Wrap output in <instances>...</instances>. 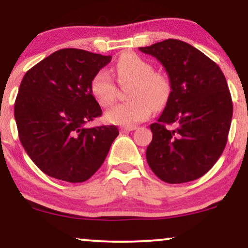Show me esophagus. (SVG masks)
Instances as JSON below:
<instances>
[{"label": "esophagus", "instance_id": "obj_1", "mask_svg": "<svg viewBox=\"0 0 248 248\" xmlns=\"http://www.w3.org/2000/svg\"><path fill=\"white\" fill-rule=\"evenodd\" d=\"M134 129H136V126H122L121 128H120V130L122 133H124V132H132V130H134Z\"/></svg>", "mask_w": 248, "mask_h": 248}]
</instances>
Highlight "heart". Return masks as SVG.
I'll use <instances>...</instances> for the list:
<instances>
[{"instance_id": "heart-1", "label": "heart", "mask_w": 248, "mask_h": 248, "mask_svg": "<svg viewBox=\"0 0 248 248\" xmlns=\"http://www.w3.org/2000/svg\"><path fill=\"white\" fill-rule=\"evenodd\" d=\"M115 70L119 82L132 84L127 90L129 100L106 112L105 118L108 122L132 126L149 118L153 108L160 110L166 106L171 94V81L166 73L154 71L149 62L132 52L124 53L119 58ZM90 91L102 107L110 106L116 98V85L106 70L93 76Z\"/></svg>"}]
</instances>
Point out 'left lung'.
Returning <instances> with one entry per match:
<instances>
[{
	"label": "left lung",
	"instance_id": "obj_1",
	"mask_svg": "<svg viewBox=\"0 0 248 248\" xmlns=\"http://www.w3.org/2000/svg\"><path fill=\"white\" fill-rule=\"evenodd\" d=\"M141 52L155 57L171 81V94L157 122L146 157L170 184L195 181L223 154L232 120V99L220 67L192 45L166 39Z\"/></svg>",
	"mask_w": 248,
	"mask_h": 248
}]
</instances>
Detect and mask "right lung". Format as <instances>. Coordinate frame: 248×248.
I'll list each match as a JSON object with an SVG mask.
<instances>
[{
  "instance_id": "right-lung-1",
  "label": "right lung",
  "mask_w": 248,
  "mask_h": 248,
  "mask_svg": "<svg viewBox=\"0 0 248 248\" xmlns=\"http://www.w3.org/2000/svg\"><path fill=\"white\" fill-rule=\"evenodd\" d=\"M110 59L85 50L62 49L23 77L14 107L19 141L50 177L70 183L87 181L119 135L116 126L85 127L102 114L90 84Z\"/></svg>"
}]
</instances>
